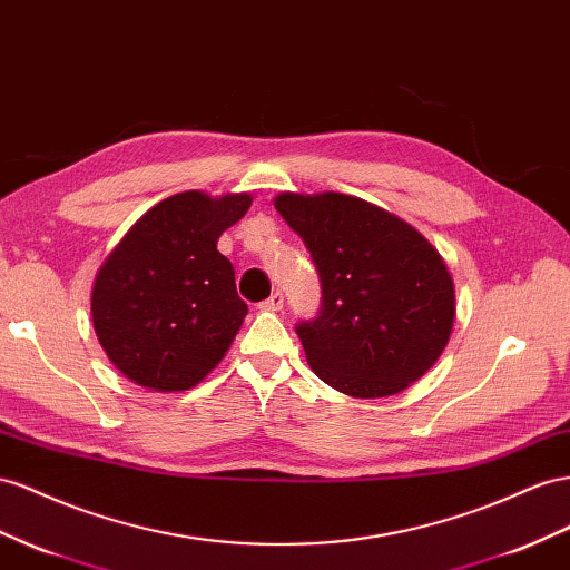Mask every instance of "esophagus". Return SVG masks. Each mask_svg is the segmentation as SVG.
<instances>
[{
  "instance_id": "obj_1",
  "label": "esophagus",
  "mask_w": 570,
  "mask_h": 570,
  "mask_svg": "<svg viewBox=\"0 0 570 570\" xmlns=\"http://www.w3.org/2000/svg\"><path fill=\"white\" fill-rule=\"evenodd\" d=\"M283 304H285L283 292H281V289H275L268 299H264V302L258 304V309H261V312H281V309H283Z\"/></svg>"
}]
</instances>
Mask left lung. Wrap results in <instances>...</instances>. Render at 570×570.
Instances as JSON below:
<instances>
[{
    "instance_id": "8db88e82",
    "label": "left lung",
    "mask_w": 570,
    "mask_h": 570,
    "mask_svg": "<svg viewBox=\"0 0 570 570\" xmlns=\"http://www.w3.org/2000/svg\"><path fill=\"white\" fill-rule=\"evenodd\" d=\"M275 208L321 278L318 314L295 328L316 376L355 397L395 395L422 379L455 318L453 278L432 244L347 194H281Z\"/></svg>"
}]
</instances>
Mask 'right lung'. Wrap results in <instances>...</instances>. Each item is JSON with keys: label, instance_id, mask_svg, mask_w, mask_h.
<instances>
[{"label": "right lung", "instance_id": "1", "mask_svg": "<svg viewBox=\"0 0 570 570\" xmlns=\"http://www.w3.org/2000/svg\"><path fill=\"white\" fill-rule=\"evenodd\" d=\"M249 194L181 191L134 223L100 266L90 314L107 357L138 386L187 391L210 374L247 316L218 239Z\"/></svg>", "mask_w": 570, "mask_h": 570}]
</instances>
